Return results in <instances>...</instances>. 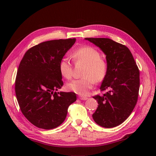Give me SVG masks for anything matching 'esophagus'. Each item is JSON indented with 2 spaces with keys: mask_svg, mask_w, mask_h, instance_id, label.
<instances>
[{
  "mask_svg": "<svg viewBox=\"0 0 156 156\" xmlns=\"http://www.w3.org/2000/svg\"><path fill=\"white\" fill-rule=\"evenodd\" d=\"M79 99L81 100H88V98L84 97V96H79Z\"/></svg>",
  "mask_w": 156,
  "mask_h": 156,
  "instance_id": "1",
  "label": "esophagus"
}]
</instances>
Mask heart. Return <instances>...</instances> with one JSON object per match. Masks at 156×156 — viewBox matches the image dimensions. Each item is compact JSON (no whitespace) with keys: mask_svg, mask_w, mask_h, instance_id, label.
Here are the masks:
<instances>
[{"mask_svg":"<svg viewBox=\"0 0 156 156\" xmlns=\"http://www.w3.org/2000/svg\"><path fill=\"white\" fill-rule=\"evenodd\" d=\"M100 53L91 46H84L75 50L72 57L75 62L85 64L83 79H75L69 82L66 88L79 95L85 96L96 82H101L105 79L107 65L105 61L100 58ZM59 69L62 76L69 79L72 77L73 68L68 58H64L59 64Z\"/></svg>","mask_w":156,"mask_h":156,"instance_id":"1","label":"heart"}]
</instances>
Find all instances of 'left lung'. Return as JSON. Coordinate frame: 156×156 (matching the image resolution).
I'll return each instance as SVG.
<instances>
[{
  "label": "left lung",
  "instance_id": "1",
  "mask_svg": "<svg viewBox=\"0 0 156 156\" xmlns=\"http://www.w3.org/2000/svg\"><path fill=\"white\" fill-rule=\"evenodd\" d=\"M106 56L107 71L100 87L107 90L103 96L93 98L98 107L92 118L96 123L106 128L121 124L128 118L137 101L140 85L139 70L126 46L104 37H86Z\"/></svg>",
  "mask_w": 156,
  "mask_h": 156
}]
</instances>
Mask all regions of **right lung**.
Masks as SVG:
<instances>
[{"label":"right lung","mask_w":156,"mask_h":156,"mask_svg":"<svg viewBox=\"0 0 156 156\" xmlns=\"http://www.w3.org/2000/svg\"><path fill=\"white\" fill-rule=\"evenodd\" d=\"M76 39L42 42L28 50L19 66L15 90L21 111L39 128L59 126L68 107L77 100L74 92H56L63 86L59 64Z\"/></svg>","instance_id":"obj_1"}]
</instances>
